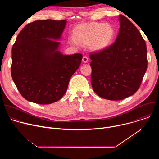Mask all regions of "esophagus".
Listing matches in <instances>:
<instances>
[{
  "mask_svg": "<svg viewBox=\"0 0 159 159\" xmlns=\"http://www.w3.org/2000/svg\"><path fill=\"white\" fill-rule=\"evenodd\" d=\"M82 61L84 63H87L88 61V58L87 56H84L82 58Z\"/></svg>",
  "mask_w": 159,
  "mask_h": 159,
  "instance_id": "esophagus-1",
  "label": "esophagus"
}]
</instances>
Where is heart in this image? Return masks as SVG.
Instances as JSON below:
<instances>
[{"instance_id":"obj_1","label":"heart","mask_w":159,"mask_h":159,"mask_svg":"<svg viewBox=\"0 0 159 159\" xmlns=\"http://www.w3.org/2000/svg\"><path fill=\"white\" fill-rule=\"evenodd\" d=\"M115 36V30L111 25L103 22H90L76 26L72 31V44H89L90 48L99 51L106 48Z\"/></svg>"}]
</instances>
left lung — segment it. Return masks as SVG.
Masks as SVG:
<instances>
[{
  "mask_svg": "<svg viewBox=\"0 0 159 159\" xmlns=\"http://www.w3.org/2000/svg\"><path fill=\"white\" fill-rule=\"evenodd\" d=\"M119 20L116 41L89 56L94 91L111 101L122 100L137 91L148 63L146 43L138 29L123 15Z\"/></svg>",
  "mask_w": 159,
  "mask_h": 159,
  "instance_id": "left-lung-1",
  "label": "left lung"
}]
</instances>
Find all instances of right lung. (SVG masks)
Segmentation results:
<instances>
[{
  "label": "right lung",
  "mask_w": 159,
  "mask_h": 159,
  "mask_svg": "<svg viewBox=\"0 0 159 159\" xmlns=\"http://www.w3.org/2000/svg\"><path fill=\"white\" fill-rule=\"evenodd\" d=\"M65 20H38L28 24L12 48L11 75L25 99L49 104L65 94L82 55H63L58 50Z\"/></svg>",
  "instance_id": "obj_1"
}]
</instances>
